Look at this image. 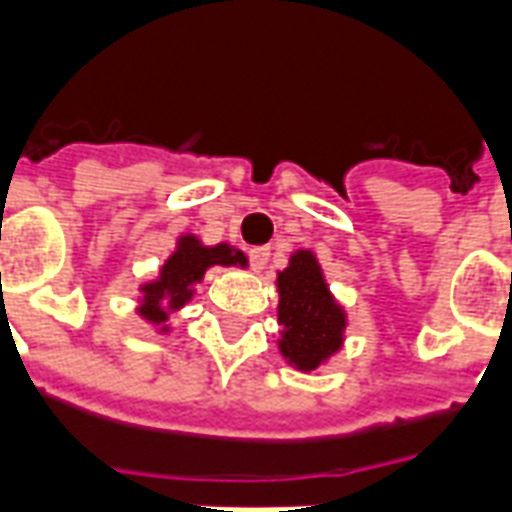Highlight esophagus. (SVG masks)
Here are the masks:
<instances>
[{"label":"esophagus","mask_w":512,"mask_h":512,"mask_svg":"<svg viewBox=\"0 0 512 512\" xmlns=\"http://www.w3.org/2000/svg\"><path fill=\"white\" fill-rule=\"evenodd\" d=\"M249 260H252V268H255L257 274H263L268 268V260H271V249H268V246H255V249L249 252Z\"/></svg>","instance_id":"obj_1"}]
</instances>
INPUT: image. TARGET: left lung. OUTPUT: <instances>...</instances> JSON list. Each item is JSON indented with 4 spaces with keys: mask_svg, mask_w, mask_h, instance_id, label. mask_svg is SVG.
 Masks as SVG:
<instances>
[{
    "mask_svg": "<svg viewBox=\"0 0 512 512\" xmlns=\"http://www.w3.org/2000/svg\"><path fill=\"white\" fill-rule=\"evenodd\" d=\"M276 293L279 355L301 374L323 369L344 347L347 312L331 293L312 249H298L290 255L285 271L276 274Z\"/></svg>",
    "mask_w": 512,
    "mask_h": 512,
    "instance_id": "1",
    "label": "left lung"
}]
</instances>
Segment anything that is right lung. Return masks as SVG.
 Instances as JSON below:
<instances>
[{"instance_id": "right-lung-1", "label": "right lung", "mask_w": 512, "mask_h": 512, "mask_svg": "<svg viewBox=\"0 0 512 512\" xmlns=\"http://www.w3.org/2000/svg\"><path fill=\"white\" fill-rule=\"evenodd\" d=\"M246 263L249 260L236 246H208L195 233H184L176 241V249L170 252L168 260L160 266V274L149 279V282H140L135 312L146 323L154 325L157 333H170V328H173L170 325V314L179 312L181 306L195 298L198 285L203 282L208 268H246Z\"/></svg>"}]
</instances>
